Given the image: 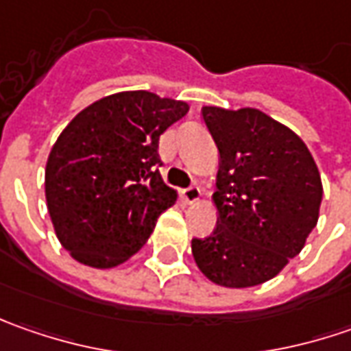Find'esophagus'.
Wrapping results in <instances>:
<instances>
[{
    "instance_id": "1",
    "label": "esophagus",
    "mask_w": 351,
    "mask_h": 351,
    "mask_svg": "<svg viewBox=\"0 0 351 351\" xmlns=\"http://www.w3.org/2000/svg\"><path fill=\"white\" fill-rule=\"evenodd\" d=\"M183 199H185V203L193 205V203H197L201 199V189L197 185H191V187L183 189Z\"/></svg>"
}]
</instances>
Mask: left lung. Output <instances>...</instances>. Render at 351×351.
Masks as SVG:
<instances>
[{
	"instance_id": "left-lung-1",
	"label": "left lung",
	"mask_w": 351,
	"mask_h": 351,
	"mask_svg": "<svg viewBox=\"0 0 351 351\" xmlns=\"http://www.w3.org/2000/svg\"><path fill=\"white\" fill-rule=\"evenodd\" d=\"M219 148L217 228L193 238L197 267L223 287H254L276 277L317 226L322 182L291 128L258 109L203 107Z\"/></svg>"
}]
</instances>
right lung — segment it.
Masks as SVG:
<instances>
[{"mask_svg": "<svg viewBox=\"0 0 351 351\" xmlns=\"http://www.w3.org/2000/svg\"><path fill=\"white\" fill-rule=\"evenodd\" d=\"M189 111L150 91H121L91 103L54 142L45 171L50 221L70 256L109 269L146 244L178 193L158 166L160 134Z\"/></svg>", "mask_w": 351, "mask_h": 351, "instance_id": "obj_1", "label": "right lung"}]
</instances>
